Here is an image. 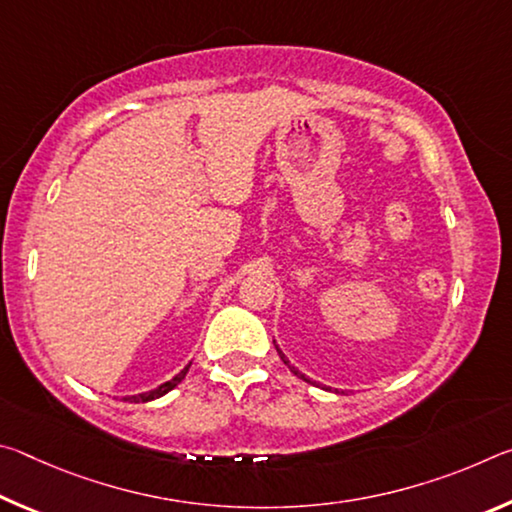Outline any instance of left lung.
Listing matches in <instances>:
<instances>
[{
  "instance_id": "left-lung-1",
  "label": "left lung",
  "mask_w": 512,
  "mask_h": 512,
  "mask_svg": "<svg viewBox=\"0 0 512 512\" xmlns=\"http://www.w3.org/2000/svg\"><path fill=\"white\" fill-rule=\"evenodd\" d=\"M273 343H275V341H273ZM275 348H277V345H275ZM277 354H280V359L284 361V366H289V370L293 372V375H296V377H298V379H302V381H307V384H314V381H311L309 377H305V375H302V372H300L298 368H293V366H291V363H289V359H287V357H284V354L280 352V348H277Z\"/></svg>"
}]
</instances>
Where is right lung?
Wrapping results in <instances>:
<instances>
[{"instance_id":"1","label":"right lung","mask_w":512,"mask_h":512,"mask_svg":"<svg viewBox=\"0 0 512 512\" xmlns=\"http://www.w3.org/2000/svg\"><path fill=\"white\" fill-rule=\"evenodd\" d=\"M189 366H192V363H189ZM189 366H185L183 370L178 372L176 377L173 379H169V381H164L162 386H158V388H153V391H149V393H142V395H133V397H128V402H151V400H155V397H162V395H167L171 388H176L180 381L185 379V375H187V370H189Z\"/></svg>"}]
</instances>
